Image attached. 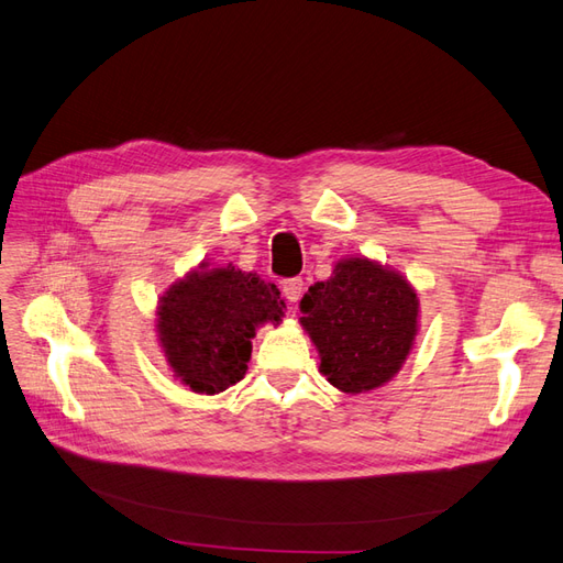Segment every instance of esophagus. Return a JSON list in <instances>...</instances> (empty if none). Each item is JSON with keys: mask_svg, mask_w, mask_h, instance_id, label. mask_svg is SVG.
<instances>
[{"mask_svg": "<svg viewBox=\"0 0 563 563\" xmlns=\"http://www.w3.org/2000/svg\"><path fill=\"white\" fill-rule=\"evenodd\" d=\"M302 288H305V282L300 277H291V279L282 282V294L288 302H298L302 296Z\"/></svg>", "mask_w": 563, "mask_h": 563, "instance_id": "34e87169", "label": "esophagus"}]
</instances>
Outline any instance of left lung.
I'll return each mask as SVG.
<instances>
[{"instance_id":"1","label":"left lung","mask_w":563,"mask_h":563,"mask_svg":"<svg viewBox=\"0 0 563 563\" xmlns=\"http://www.w3.org/2000/svg\"><path fill=\"white\" fill-rule=\"evenodd\" d=\"M319 371L347 395L376 389L406 362L418 333V296L399 272L345 258L300 300Z\"/></svg>"}]
</instances>
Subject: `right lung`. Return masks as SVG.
<instances>
[{
    "label": "right lung",
    "mask_w": 563,
    "mask_h": 563,
    "mask_svg": "<svg viewBox=\"0 0 563 563\" xmlns=\"http://www.w3.org/2000/svg\"><path fill=\"white\" fill-rule=\"evenodd\" d=\"M284 308L279 288L253 272L232 265L197 269L159 300L157 331L166 362L192 391L218 395L244 378L255 329L279 323Z\"/></svg>",
    "instance_id": "1"
}]
</instances>
